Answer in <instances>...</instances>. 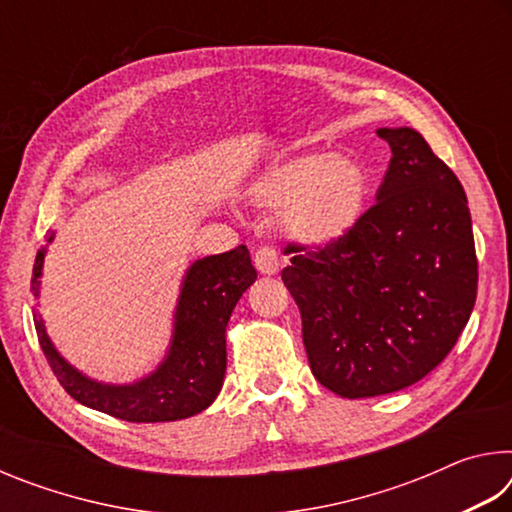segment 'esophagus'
<instances>
[{
    "mask_svg": "<svg viewBox=\"0 0 512 512\" xmlns=\"http://www.w3.org/2000/svg\"><path fill=\"white\" fill-rule=\"evenodd\" d=\"M253 262H255L257 271L262 275H275L277 271H280V257H277L275 248H271V246L259 248L253 257Z\"/></svg>",
    "mask_w": 512,
    "mask_h": 512,
    "instance_id": "esophagus-1",
    "label": "esophagus"
}]
</instances>
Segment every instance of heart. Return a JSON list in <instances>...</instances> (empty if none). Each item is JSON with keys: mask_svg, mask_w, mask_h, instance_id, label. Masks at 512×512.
Segmentation results:
<instances>
[{"mask_svg": "<svg viewBox=\"0 0 512 512\" xmlns=\"http://www.w3.org/2000/svg\"><path fill=\"white\" fill-rule=\"evenodd\" d=\"M253 201L280 214L284 235L325 248L357 228L368 203V173L343 153H298L259 173Z\"/></svg>", "mask_w": 512, "mask_h": 512, "instance_id": "b5f03b06", "label": "heart"}]
</instances>
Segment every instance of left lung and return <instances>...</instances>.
<instances>
[{
    "label": "left lung",
    "mask_w": 512,
    "mask_h": 512,
    "mask_svg": "<svg viewBox=\"0 0 512 512\" xmlns=\"http://www.w3.org/2000/svg\"><path fill=\"white\" fill-rule=\"evenodd\" d=\"M377 135L393 153L377 203L339 244H289L282 271L311 372L348 400L429 375L470 320L479 282L470 207L454 171L409 126Z\"/></svg>",
    "instance_id": "obj_1"
}]
</instances>
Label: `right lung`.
Masks as SVG:
<instances>
[{
	"instance_id": "obj_1",
	"label": "right lung",
	"mask_w": 512,
	"mask_h": 512,
	"mask_svg": "<svg viewBox=\"0 0 512 512\" xmlns=\"http://www.w3.org/2000/svg\"><path fill=\"white\" fill-rule=\"evenodd\" d=\"M51 241L54 232L47 237V244ZM45 255L47 246H42L33 264L36 298ZM255 280L246 246L196 259L183 277L167 354L158 368L133 384H106L83 375L51 343L38 309L33 323L51 370L76 402L128 422L185 420L205 411L219 395L225 377V327L241 293Z\"/></svg>"
}]
</instances>
